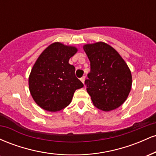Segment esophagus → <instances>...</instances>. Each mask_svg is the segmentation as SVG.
I'll use <instances>...</instances> for the list:
<instances>
[{
    "label": "esophagus",
    "instance_id": "34e87169",
    "mask_svg": "<svg viewBox=\"0 0 156 156\" xmlns=\"http://www.w3.org/2000/svg\"><path fill=\"white\" fill-rule=\"evenodd\" d=\"M80 80H81V82L84 84V82H85V76H83L81 78H80Z\"/></svg>",
    "mask_w": 156,
    "mask_h": 156
}]
</instances>
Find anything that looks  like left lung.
<instances>
[{"label":"left lung","instance_id":"1","mask_svg":"<svg viewBox=\"0 0 156 156\" xmlns=\"http://www.w3.org/2000/svg\"><path fill=\"white\" fill-rule=\"evenodd\" d=\"M83 48L90 61L91 70L85 84L93 104L103 112L117 108L131 89L129 67L118 52L105 42L87 44Z\"/></svg>","mask_w":156,"mask_h":156}]
</instances>
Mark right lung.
Masks as SVG:
<instances>
[{"label": "right lung", "instance_id": "right-lung-1", "mask_svg": "<svg viewBox=\"0 0 156 156\" xmlns=\"http://www.w3.org/2000/svg\"><path fill=\"white\" fill-rule=\"evenodd\" d=\"M77 51L76 47L54 42L34 64L28 78L29 90L34 101L44 110L55 112L64 108L76 89L83 87L76 77V68L69 64Z\"/></svg>", "mask_w": 156, "mask_h": 156}]
</instances>
